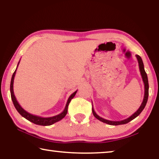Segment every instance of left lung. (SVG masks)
<instances>
[{"mask_svg": "<svg viewBox=\"0 0 159 159\" xmlns=\"http://www.w3.org/2000/svg\"><path fill=\"white\" fill-rule=\"evenodd\" d=\"M136 57L137 60L138 61V64H139V71H140L141 76L142 78V80L144 82V98H143V101H142V104L139 108L137 110V111H135L134 114L130 116V117L126 118V119L122 120H119V121H113V120H107L104 119V118H102L96 114V112L95 111V110L93 108V114L94 115L97 119H98L100 121L105 123L109 125H123V124H126V123H129L132 120H133L134 118H135L137 116L140 114V113L142 111V110L144 109L145 106H146L147 102V99H148V96H149V83H148V78H147V73L145 72L144 70V64L143 61H142V58L140 57V56H139L138 55H136Z\"/></svg>", "mask_w": 159, "mask_h": 159, "instance_id": "1", "label": "left lung"}]
</instances>
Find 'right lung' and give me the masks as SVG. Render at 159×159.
<instances>
[{"instance_id": "add662e5", "label": "right lung", "mask_w": 159, "mask_h": 159, "mask_svg": "<svg viewBox=\"0 0 159 159\" xmlns=\"http://www.w3.org/2000/svg\"><path fill=\"white\" fill-rule=\"evenodd\" d=\"M19 64H20V61L18 62L17 66L19 65ZM17 69H16V70L15 71L14 74H12L11 82H10V94H11V98H12L13 104H14V106L16 108V109H17V111L19 113H20V114L21 116H22L24 118H25L26 119H27L28 120H29V121L34 123L36 125H44V126L50 125L54 124V123H56V122L59 121V120L62 119V118L66 115L69 102H71V99H73L74 98L75 95H76V93H77V90L75 91L74 93H72L71 95H70V97L68 99V100H67L65 108H64V111L61 112V114H58V115H56V116H52V117H45V118L39 116L33 115V114H30V113H29L26 111H25V110L22 107H21L20 105V104L18 103L17 99H16L15 96L14 90H13V83H14V79H15V74H16V71H17Z\"/></svg>"}]
</instances>
